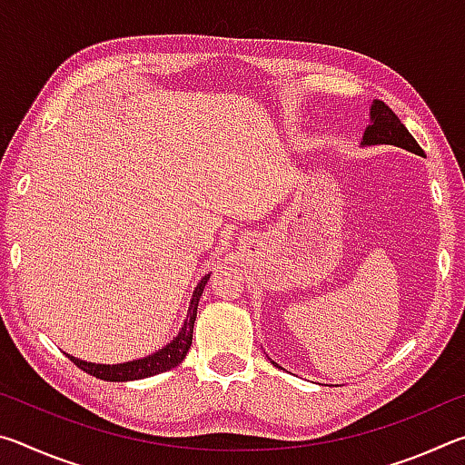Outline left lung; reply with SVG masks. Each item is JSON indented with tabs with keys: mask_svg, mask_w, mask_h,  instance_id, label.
Wrapping results in <instances>:
<instances>
[{
	"mask_svg": "<svg viewBox=\"0 0 465 465\" xmlns=\"http://www.w3.org/2000/svg\"><path fill=\"white\" fill-rule=\"evenodd\" d=\"M361 145H396L406 149V152L422 155V149L416 143V139L400 123L393 110L388 104H383L381 100H373L371 124L365 129Z\"/></svg>",
	"mask_w": 465,
	"mask_h": 465,
	"instance_id": "8db88e82",
	"label": "left lung"
}]
</instances>
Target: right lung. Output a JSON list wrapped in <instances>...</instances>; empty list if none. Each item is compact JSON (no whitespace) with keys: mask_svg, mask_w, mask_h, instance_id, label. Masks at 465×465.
Returning a JSON list of instances; mask_svg holds the SVG:
<instances>
[{"mask_svg":"<svg viewBox=\"0 0 465 465\" xmlns=\"http://www.w3.org/2000/svg\"><path fill=\"white\" fill-rule=\"evenodd\" d=\"M211 277L204 274L201 279L199 285L194 287V293L191 299V305H188V313L183 328H180L178 336L174 341L168 342L163 349H160L157 352H152L143 359H135L129 361V363H116V365H102V363H88V361L75 359L72 355H67L69 361L82 369V371L90 373L98 380L104 381H133V380H143V377H152L157 373L168 371V369L176 367L178 363H183L188 349L193 344V328H194V320H196V308H199V299L203 295V289L207 285V281Z\"/></svg>","mask_w":465,"mask_h":465,"instance_id":"1","label":"right lung"}]
</instances>
